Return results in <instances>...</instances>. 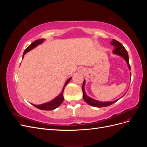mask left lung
<instances>
[{"label": "left lung", "mask_w": 147, "mask_h": 147, "mask_svg": "<svg viewBox=\"0 0 147 147\" xmlns=\"http://www.w3.org/2000/svg\"><path fill=\"white\" fill-rule=\"evenodd\" d=\"M111 44L115 47V48L114 49L113 51V53L122 56L126 61L129 68V69L131 70L129 62L128 53L125 49V48L123 46V45L121 43L116 40H114V39L112 41V42H111ZM84 84H85V80L83 81V85H82V91H83V99L84 100V101H85L86 103L89 105H90L93 107H107V106L112 105V104H114L115 102H116L117 100H118H118H116L113 101V102H100V101L93 99L91 98V97H88L86 94L85 92H84Z\"/></svg>", "instance_id": "8db88e82"}]
</instances>
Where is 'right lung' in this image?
<instances>
[{
	"label": "right lung",
	"instance_id": "1",
	"mask_svg": "<svg viewBox=\"0 0 147 147\" xmlns=\"http://www.w3.org/2000/svg\"><path fill=\"white\" fill-rule=\"evenodd\" d=\"M44 40H45V39H43V38L38 39V40H35V41H34V42L31 43L30 45L24 50V53H23V56L26 53L29 51L31 50H32L34 48H35V47L37 46L38 45H39V44H40L41 43H42ZM71 78H72V77H70V78H69L66 81V82L64 84V88L63 89V90H62V92H61V94L57 97H56L55 99L52 100L50 102H47V103L43 104H41V105H34V104H32V105L34 107H35L36 108H37L38 109L42 110H54V109H56L57 107H58L61 104L62 102H63V100H64L63 92H64V88H65V87L67 84L69 83Z\"/></svg>",
	"mask_w": 147,
	"mask_h": 147
}]
</instances>
